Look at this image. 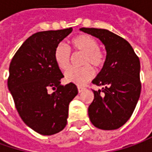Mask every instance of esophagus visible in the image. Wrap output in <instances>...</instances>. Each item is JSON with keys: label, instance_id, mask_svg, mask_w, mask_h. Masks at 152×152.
Returning a JSON list of instances; mask_svg holds the SVG:
<instances>
[{"label": "esophagus", "instance_id": "esophagus-1", "mask_svg": "<svg viewBox=\"0 0 152 152\" xmlns=\"http://www.w3.org/2000/svg\"><path fill=\"white\" fill-rule=\"evenodd\" d=\"M77 89H78V92H79V93H81V92L84 91V90L86 89V88H85V87H83V86H77Z\"/></svg>", "mask_w": 152, "mask_h": 152}]
</instances>
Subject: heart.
I'll use <instances>...</instances> for the list:
<instances>
[{"mask_svg": "<svg viewBox=\"0 0 152 152\" xmlns=\"http://www.w3.org/2000/svg\"><path fill=\"white\" fill-rule=\"evenodd\" d=\"M71 45L74 52L82 53V64L80 68H70L64 73L65 81L77 85H83L94 75L96 69H100L104 65L106 55L101 48H99V42L94 37L88 34H82L71 40ZM54 61L57 66L62 70L68 69L71 58L69 48L64 43L58 44L53 53Z\"/></svg>", "mask_w": 152, "mask_h": 152, "instance_id": "b5f03b06", "label": "heart"}]
</instances>
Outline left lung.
I'll return each mask as SVG.
<instances>
[{
	"instance_id": "left-lung-1",
	"label": "left lung",
	"mask_w": 152,
	"mask_h": 152,
	"mask_svg": "<svg viewBox=\"0 0 152 152\" xmlns=\"http://www.w3.org/2000/svg\"><path fill=\"white\" fill-rule=\"evenodd\" d=\"M80 30L99 38L107 52L103 69L93 81L102 89L93 90L94 99L88 107L91 122L104 130L119 129L132 115L140 95V63L125 39L109 30Z\"/></svg>"
}]
</instances>
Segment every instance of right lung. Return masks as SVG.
<instances>
[{
    "label": "right lung",
    "mask_w": 152,
    "mask_h": 152,
    "mask_svg": "<svg viewBox=\"0 0 152 152\" xmlns=\"http://www.w3.org/2000/svg\"><path fill=\"white\" fill-rule=\"evenodd\" d=\"M71 31L68 28L33 34L10 63L7 86L15 107L23 122L42 135L64 129L69 102L78 94L74 83L60 85L64 75L53 58L57 45ZM50 89L55 92L51 93Z\"/></svg>",
    "instance_id": "add662e5"
}]
</instances>
